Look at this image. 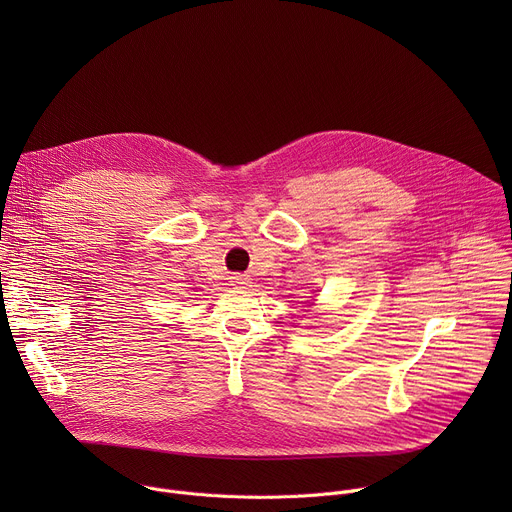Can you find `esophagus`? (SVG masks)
Here are the masks:
<instances>
[{
    "label": "esophagus",
    "mask_w": 512,
    "mask_h": 512,
    "mask_svg": "<svg viewBox=\"0 0 512 512\" xmlns=\"http://www.w3.org/2000/svg\"><path fill=\"white\" fill-rule=\"evenodd\" d=\"M233 279H235V283H245V277H243V275H235Z\"/></svg>",
    "instance_id": "obj_1"
}]
</instances>
